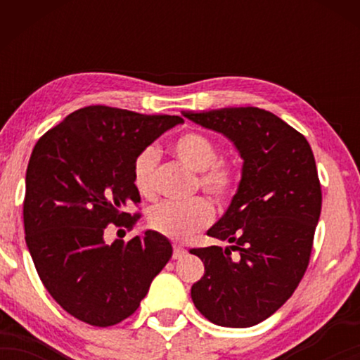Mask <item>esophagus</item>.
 <instances>
[{
	"label": "esophagus",
	"mask_w": 360,
	"mask_h": 360,
	"mask_svg": "<svg viewBox=\"0 0 360 360\" xmlns=\"http://www.w3.org/2000/svg\"><path fill=\"white\" fill-rule=\"evenodd\" d=\"M185 254H186V250L184 248H180V245H175V248H174V255H172V257L176 260V259L185 257Z\"/></svg>",
	"instance_id": "1"
}]
</instances>
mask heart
<instances>
[{"instance_id":"obj_1","label":"heart","mask_w":360,"mask_h":360,"mask_svg":"<svg viewBox=\"0 0 360 360\" xmlns=\"http://www.w3.org/2000/svg\"><path fill=\"white\" fill-rule=\"evenodd\" d=\"M172 150L179 159L200 172V186L219 205H226L238 190V169L233 162L219 159V149L213 139L201 132H185L174 141ZM159 154L154 147L142 149L132 164V181L146 198L155 195V169ZM213 221V206L206 198H193L186 203H164L149 211V226L172 240H188Z\"/></svg>"}]
</instances>
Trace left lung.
I'll list each match as a JSON object with an SVG mask.
<instances>
[{
    "instance_id": "8db88e82",
    "label": "left lung",
    "mask_w": 360,
    "mask_h": 360,
    "mask_svg": "<svg viewBox=\"0 0 360 360\" xmlns=\"http://www.w3.org/2000/svg\"><path fill=\"white\" fill-rule=\"evenodd\" d=\"M181 115L224 134L244 160L238 193L208 231L231 245L190 249L205 264L191 300L218 326H254L292 297L307 272L323 201L313 150L303 134L260 108Z\"/></svg>"
}]
</instances>
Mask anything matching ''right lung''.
I'll use <instances>...</instances> for the list:
<instances>
[{
    "label": "right lung",
    "instance_id": "add662e5",
    "mask_svg": "<svg viewBox=\"0 0 360 360\" xmlns=\"http://www.w3.org/2000/svg\"><path fill=\"white\" fill-rule=\"evenodd\" d=\"M180 116H147L110 106L73 111L47 131L29 159L26 244L44 287L68 314L91 326L129 318L172 257L155 231L106 243V226L132 229L141 201L132 181L137 154Z\"/></svg>",
    "mask_w": 360,
    "mask_h": 360
}]
</instances>
